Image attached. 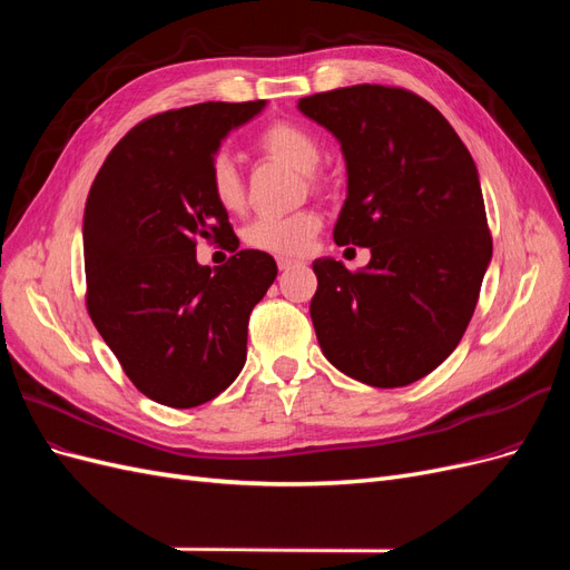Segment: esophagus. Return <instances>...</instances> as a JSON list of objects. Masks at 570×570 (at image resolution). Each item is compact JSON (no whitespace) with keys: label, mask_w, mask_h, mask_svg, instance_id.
I'll list each match as a JSON object with an SVG mask.
<instances>
[{"label":"esophagus","mask_w":570,"mask_h":570,"mask_svg":"<svg viewBox=\"0 0 570 570\" xmlns=\"http://www.w3.org/2000/svg\"><path fill=\"white\" fill-rule=\"evenodd\" d=\"M297 264V258H287V256H278V268L281 271H287Z\"/></svg>","instance_id":"obj_1"}]
</instances>
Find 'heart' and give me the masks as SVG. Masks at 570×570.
Instances as JSON below:
<instances>
[{
    "label": "heart",
    "instance_id": "obj_1",
    "mask_svg": "<svg viewBox=\"0 0 570 570\" xmlns=\"http://www.w3.org/2000/svg\"><path fill=\"white\" fill-rule=\"evenodd\" d=\"M256 147L262 149L266 157L278 159L292 166L299 174L316 183L314 170L323 159V147L318 137L299 126L289 124V120H278V124L266 126L256 137ZM209 189L214 199L226 212H237L245 202V183L235 161L228 154H216L209 164ZM321 230V216L312 209L275 216L264 214L256 216L245 228V243L252 249L268 252L275 256H297L312 247L314 237Z\"/></svg>",
    "mask_w": 570,
    "mask_h": 570
}]
</instances>
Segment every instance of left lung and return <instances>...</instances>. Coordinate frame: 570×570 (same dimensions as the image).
Instances as JSON below:
<instances>
[{
    "label": "left lung",
    "instance_id": "1",
    "mask_svg": "<svg viewBox=\"0 0 570 570\" xmlns=\"http://www.w3.org/2000/svg\"><path fill=\"white\" fill-rule=\"evenodd\" d=\"M297 107L347 164L335 243L371 249L361 271L314 262L321 350L358 383H416L456 350L492 258L478 168L450 120L409 90L352 85Z\"/></svg>",
    "mask_w": 570,
    "mask_h": 570
}]
</instances>
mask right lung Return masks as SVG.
Masks as SVG:
<instances>
[{
    "label": "right lung",
    "instance_id": "add662e5",
    "mask_svg": "<svg viewBox=\"0 0 570 570\" xmlns=\"http://www.w3.org/2000/svg\"><path fill=\"white\" fill-rule=\"evenodd\" d=\"M266 107L204 101L137 124L107 157L82 220L88 312L149 400L193 409L214 400L247 358L252 308L278 266L237 249L228 212L209 189L223 137ZM199 236L236 254L212 272L196 264Z\"/></svg>",
    "mask_w": 570,
    "mask_h": 570
}]
</instances>
